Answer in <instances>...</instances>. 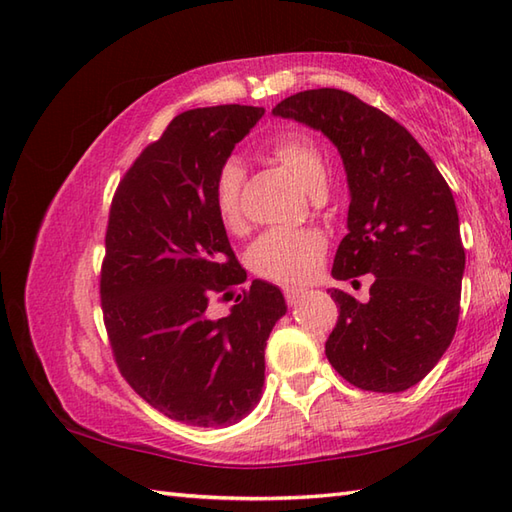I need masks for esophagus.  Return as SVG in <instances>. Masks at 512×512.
<instances>
[{
    "instance_id": "obj_1",
    "label": "esophagus",
    "mask_w": 512,
    "mask_h": 512,
    "mask_svg": "<svg viewBox=\"0 0 512 512\" xmlns=\"http://www.w3.org/2000/svg\"><path fill=\"white\" fill-rule=\"evenodd\" d=\"M284 297L288 301V306H295V303L303 297V288H284Z\"/></svg>"
}]
</instances>
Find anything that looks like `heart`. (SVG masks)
Here are the masks:
<instances>
[{"mask_svg":"<svg viewBox=\"0 0 512 512\" xmlns=\"http://www.w3.org/2000/svg\"><path fill=\"white\" fill-rule=\"evenodd\" d=\"M268 151L310 195H323L328 184V162L312 138L301 134L281 136ZM242 184L244 169L237 160H226L217 169L213 202L228 231H239L244 226ZM325 250L328 239L317 228H275L250 246V268L279 284H306L321 268Z\"/></svg>","mask_w":512,"mask_h":512,"instance_id":"heart-1","label":"heart"}]
</instances>
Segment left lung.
<instances>
[{
	"instance_id": "left-lung-1",
	"label": "left lung",
	"mask_w": 512,
	"mask_h": 512,
	"mask_svg": "<svg viewBox=\"0 0 512 512\" xmlns=\"http://www.w3.org/2000/svg\"><path fill=\"white\" fill-rule=\"evenodd\" d=\"M273 114L319 129L339 149L352 200L332 275H374L367 303L330 290L339 321L325 356L358 389L405 391L436 367L458 328L464 246L449 184L405 127L350 92L306 90Z\"/></svg>"
}]
</instances>
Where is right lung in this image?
<instances>
[{"instance_id": "right-lung-1", "label": "right lung", "mask_w": 512, "mask_h": 512, "mask_svg": "<svg viewBox=\"0 0 512 512\" xmlns=\"http://www.w3.org/2000/svg\"><path fill=\"white\" fill-rule=\"evenodd\" d=\"M264 107L217 105L178 114L143 149L112 198L101 308L114 361L136 394L171 420L224 427L257 405L264 350L286 314L281 290L255 279L231 314L211 319L246 270L215 211L217 169Z\"/></svg>"}]
</instances>
